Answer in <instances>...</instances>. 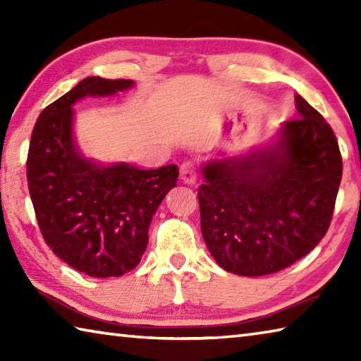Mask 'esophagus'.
<instances>
[{
	"instance_id": "esophagus-1",
	"label": "esophagus",
	"mask_w": 361,
	"mask_h": 361,
	"mask_svg": "<svg viewBox=\"0 0 361 361\" xmlns=\"http://www.w3.org/2000/svg\"><path fill=\"white\" fill-rule=\"evenodd\" d=\"M180 178L186 183V185H192L197 178V167H195V162L186 161L180 166Z\"/></svg>"
}]
</instances>
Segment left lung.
Wrapping results in <instances>:
<instances>
[{
	"mask_svg": "<svg viewBox=\"0 0 361 361\" xmlns=\"http://www.w3.org/2000/svg\"><path fill=\"white\" fill-rule=\"evenodd\" d=\"M296 109L279 143L202 167L200 231L228 272L282 271L314 250L331 223L342 178L338 140L301 95Z\"/></svg>",
	"mask_w": 361,
	"mask_h": 361,
	"instance_id": "obj_1",
	"label": "left lung"
}]
</instances>
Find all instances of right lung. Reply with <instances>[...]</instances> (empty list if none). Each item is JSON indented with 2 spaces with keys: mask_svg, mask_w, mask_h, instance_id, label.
<instances>
[{
  "mask_svg": "<svg viewBox=\"0 0 361 361\" xmlns=\"http://www.w3.org/2000/svg\"><path fill=\"white\" fill-rule=\"evenodd\" d=\"M132 85L130 79H82L42 109L30 140L27 180L41 234L60 259L90 277H121L138 264L152 215L178 180L175 164L100 166L76 149L71 105Z\"/></svg>",
  "mask_w": 361,
  "mask_h": 361,
  "instance_id": "obj_1",
  "label": "right lung"
}]
</instances>
